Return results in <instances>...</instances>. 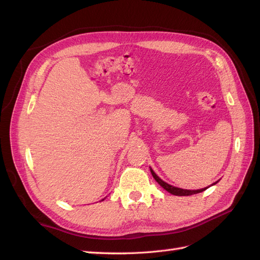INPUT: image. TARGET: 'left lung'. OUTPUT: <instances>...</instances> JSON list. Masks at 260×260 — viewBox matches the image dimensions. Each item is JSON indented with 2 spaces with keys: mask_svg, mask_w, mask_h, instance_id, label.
<instances>
[{
  "mask_svg": "<svg viewBox=\"0 0 260 260\" xmlns=\"http://www.w3.org/2000/svg\"><path fill=\"white\" fill-rule=\"evenodd\" d=\"M151 172H152V176L154 177V179L158 182V184L164 187L165 190H166L167 192L174 194V195H177V196H188V195H193V194H198V193H201L203 191H205L207 187L205 188H200V190H183V188H180V187H176V186H172L170 184H168L167 182H165V181H162L158 176H157L155 172L153 171V169L151 168ZM217 182H215L214 184H216ZM212 184V185H214Z\"/></svg>",
  "mask_w": 260,
  "mask_h": 260,
  "instance_id": "obj_1",
  "label": "left lung"
}]
</instances>
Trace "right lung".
I'll use <instances>...</instances> for the list:
<instances>
[{"label":"right lung","mask_w":260,"mask_h":260,"mask_svg":"<svg viewBox=\"0 0 260 260\" xmlns=\"http://www.w3.org/2000/svg\"><path fill=\"white\" fill-rule=\"evenodd\" d=\"M102 201H103V200H102Z\"/></svg>","instance_id":"add662e5"}]
</instances>
